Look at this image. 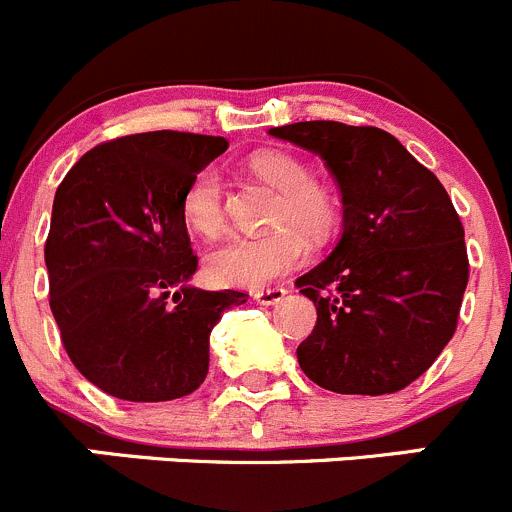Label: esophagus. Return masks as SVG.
<instances>
[{
	"mask_svg": "<svg viewBox=\"0 0 512 512\" xmlns=\"http://www.w3.org/2000/svg\"><path fill=\"white\" fill-rule=\"evenodd\" d=\"M286 294H289V289H284V286H271V289L256 291V294H253V299L264 306H274V304H279Z\"/></svg>",
	"mask_w": 512,
	"mask_h": 512,
	"instance_id": "1",
	"label": "esophagus"
}]
</instances>
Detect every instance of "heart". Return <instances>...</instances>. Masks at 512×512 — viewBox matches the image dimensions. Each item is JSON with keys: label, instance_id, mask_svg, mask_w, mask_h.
Here are the masks:
<instances>
[{"label": "heart", "instance_id": "b5f03b06", "mask_svg": "<svg viewBox=\"0 0 512 512\" xmlns=\"http://www.w3.org/2000/svg\"><path fill=\"white\" fill-rule=\"evenodd\" d=\"M251 170L276 188L271 226L264 236H228L206 253V274L213 284L259 289L289 274L309 253L306 236L324 241L337 223V198L311 180V168L286 150H259L248 160ZM180 211L201 236H216L226 221V193L216 168H201L188 183Z\"/></svg>", "mask_w": 512, "mask_h": 512}]
</instances>
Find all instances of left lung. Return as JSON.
Here are the masks:
<instances>
[{"label":"left lung","instance_id":"1","mask_svg":"<svg viewBox=\"0 0 512 512\" xmlns=\"http://www.w3.org/2000/svg\"><path fill=\"white\" fill-rule=\"evenodd\" d=\"M337 178L344 231L296 279L316 306L296 357L337 394H392L432 367L457 329L470 261L465 228L437 175L372 125L309 120L269 130Z\"/></svg>","mask_w":512,"mask_h":512}]
</instances>
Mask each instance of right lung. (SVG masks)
I'll list each match as a JSON object with an SVG mask.
<instances>
[{"label": "right lung", "mask_w": 512, "mask_h": 512, "mask_svg": "<svg viewBox=\"0 0 512 512\" xmlns=\"http://www.w3.org/2000/svg\"><path fill=\"white\" fill-rule=\"evenodd\" d=\"M228 143L155 130L87 150L55 193L45 264L67 357L128 402L191 394L208 374V339L233 289L188 286L198 256L180 201Z\"/></svg>", "instance_id": "right-lung-1"}]
</instances>
